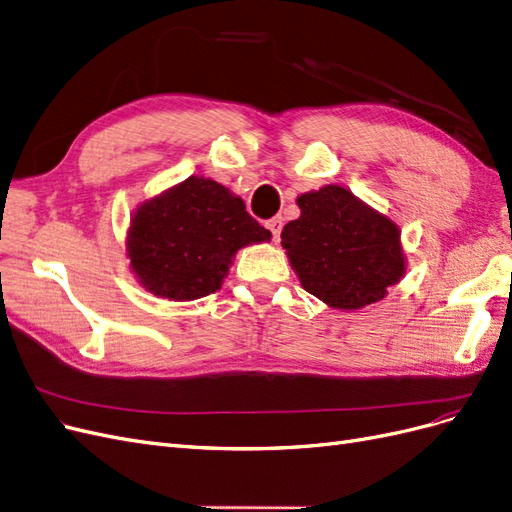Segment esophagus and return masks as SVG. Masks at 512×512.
I'll return each mask as SVG.
<instances>
[{
  "label": "esophagus",
  "instance_id": "1",
  "mask_svg": "<svg viewBox=\"0 0 512 512\" xmlns=\"http://www.w3.org/2000/svg\"><path fill=\"white\" fill-rule=\"evenodd\" d=\"M267 228L271 230V235L275 241H280V235H282V218H271L267 222Z\"/></svg>",
  "mask_w": 512,
  "mask_h": 512
}]
</instances>
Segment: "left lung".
<instances>
[{
	"label": "left lung",
	"mask_w": 512,
	"mask_h": 512,
	"mask_svg": "<svg viewBox=\"0 0 512 512\" xmlns=\"http://www.w3.org/2000/svg\"><path fill=\"white\" fill-rule=\"evenodd\" d=\"M301 218L282 230V245L301 286L337 309L384 299L404 275L397 226L339 185L301 194Z\"/></svg>",
	"instance_id": "obj_1"
}]
</instances>
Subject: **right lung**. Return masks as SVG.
Masks as SVG:
<instances>
[{
    "label": "right lung",
    "mask_w": 512,
    "mask_h": 512,
    "mask_svg": "<svg viewBox=\"0 0 512 512\" xmlns=\"http://www.w3.org/2000/svg\"><path fill=\"white\" fill-rule=\"evenodd\" d=\"M269 239L239 196L218 181L188 177L136 209L128 256L149 292L192 301L222 286L239 247Z\"/></svg>",
    "instance_id": "right-lung-1"
}]
</instances>
